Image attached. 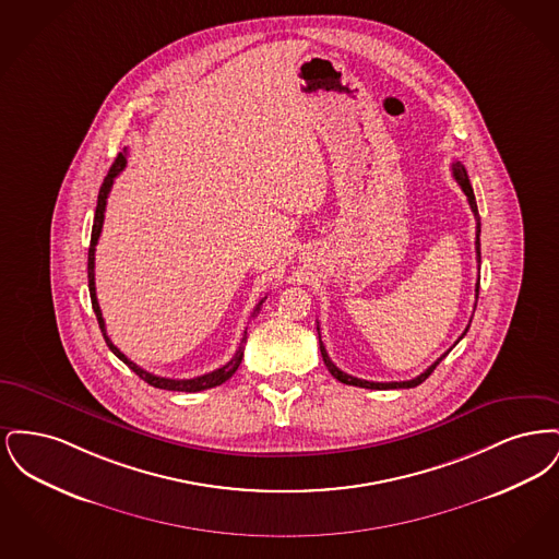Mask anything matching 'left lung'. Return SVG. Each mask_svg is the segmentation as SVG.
<instances>
[{"label": "left lung", "mask_w": 559, "mask_h": 559, "mask_svg": "<svg viewBox=\"0 0 559 559\" xmlns=\"http://www.w3.org/2000/svg\"><path fill=\"white\" fill-rule=\"evenodd\" d=\"M452 176H454V180H456V185L461 187V190L465 192V197H467V201H469V207H472V212H474V217H476V260H478V267L481 264V255H479V213L478 205H476V197H474V188L469 185V178H467V171H465V167L459 163V160H454L452 163ZM478 295H479V278L478 283H476V304H478ZM472 322V320H469ZM319 329V326H317ZM467 329H469V324H467ZM467 329L463 331V335L459 337V340H463L465 337V333H467ZM319 340H320V329H319ZM456 340V342H459ZM320 354H322V360H324V365H326V369L329 372L337 379V381H342V383H346V385H358V388H369V390H400V388H404V390H408V388H417L419 383H424L427 377L433 372V369L447 358V354H442L429 369L421 372V374H417L415 379H411V381H388V383H381V381H367V379H358V377H352V374H347V372L342 371V369H337L335 365H333V360L329 358V354H326V349H324V344L320 342Z\"/></svg>", "instance_id": "left-lung-1"}]
</instances>
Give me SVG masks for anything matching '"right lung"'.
<instances>
[{"label": "right lung", "mask_w": 559, "mask_h": 559, "mask_svg": "<svg viewBox=\"0 0 559 559\" xmlns=\"http://www.w3.org/2000/svg\"><path fill=\"white\" fill-rule=\"evenodd\" d=\"M126 163H128V157H126V153H119L117 155V159L115 163L110 165V169H108L107 178H105V182H103V187H100V192H98V205H96V213H94V226H92V240H90V251H87V287H90V297H92V308H94V314H96V319H98V324H100V331H103V337H105V342H107L108 349L119 358V360H123L130 369H132L140 379H144L148 385H153V388H159V390H171V392H201V390H210V388H215V385H222L224 381H228L235 371L239 369L240 360H242V349H245V342H247V329H245V335H242V340H240L239 349H237V354L224 365V367H219V369H215L212 372H205V374H201V377H192V379H169V377H159V374H153V372L144 371L142 367H138L135 362H132L119 347L115 346L110 340H108L107 335V326H105V319H103V312H100V306H98V297H96V283H94V253H96V245H98V239H100V233H103V224H105V210H107V199L108 192H110V188H112V182H115V178L123 171V167H126ZM266 299V297H264ZM264 299H260V304L253 308V312H251V319H255L258 314H260V310H262V304H264Z\"/></svg>", "instance_id": "add662e5"}]
</instances>
